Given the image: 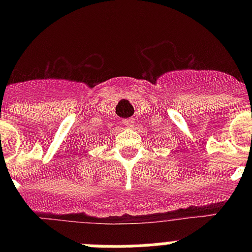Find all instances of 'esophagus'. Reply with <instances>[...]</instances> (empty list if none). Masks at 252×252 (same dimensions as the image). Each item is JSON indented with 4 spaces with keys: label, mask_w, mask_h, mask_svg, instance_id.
Wrapping results in <instances>:
<instances>
[{
    "label": "esophagus",
    "mask_w": 252,
    "mask_h": 252,
    "mask_svg": "<svg viewBox=\"0 0 252 252\" xmlns=\"http://www.w3.org/2000/svg\"><path fill=\"white\" fill-rule=\"evenodd\" d=\"M124 126H126L127 128H133L135 127V120L132 119L124 120Z\"/></svg>",
    "instance_id": "esophagus-1"
}]
</instances>
